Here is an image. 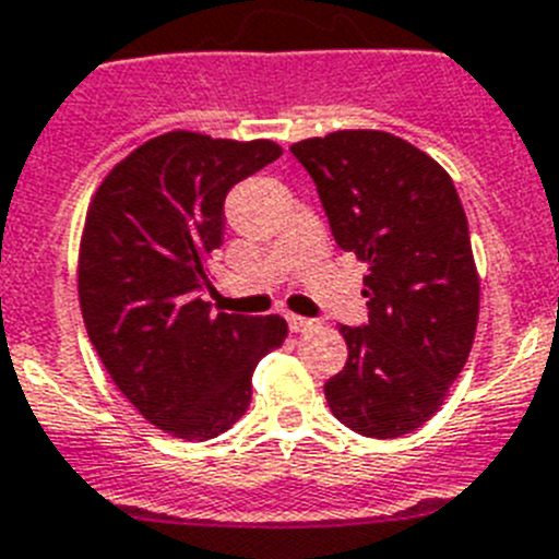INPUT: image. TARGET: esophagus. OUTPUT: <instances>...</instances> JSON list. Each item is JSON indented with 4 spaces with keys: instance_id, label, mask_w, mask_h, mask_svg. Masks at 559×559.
Instances as JSON below:
<instances>
[{
    "instance_id": "esophagus-1",
    "label": "esophagus",
    "mask_w": 559,
    "mask_h": 559,
    "mask_svg": "<svg viewBox=\"0 0 559 559\" xmlns=\"http://www.w3.org/2000/svg\"><path fill=\"white\" fill-rule=\"evenodd\" d=\"M288 326L294 332H307V330H313L316 321L313 319H305V316H294V313H290L288 316Z\"/></svg>"
}]
</instances>
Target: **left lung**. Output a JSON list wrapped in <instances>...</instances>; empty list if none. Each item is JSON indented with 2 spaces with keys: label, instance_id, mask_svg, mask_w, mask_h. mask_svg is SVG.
Segmentation results:
<instances>
[{
  "label": "left lung",
  "instance_id": "1",
  "mask_svg": "<svg viewBox=\"0 0 559 559\" xmlns=\"http://www.w3.org/2000/svg\"><path fill=\"white\" fill-rule=\"evenodd\" d=\"M313 177L335 243L368 263V321L341 326L349 360L324 396L366 438H399L435 416L468 360L479 276L454 182L413 143L341 130L290 146Z\"/></svg>",
  "mask_w": 559,
  "mask_h": 559
}]
</instances>
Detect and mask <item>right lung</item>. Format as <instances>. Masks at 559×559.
Here are the masks:
<instances>
[{
	"label": "right lung",
	"instance_id": "add662e5",
	"mask_svg": "<svg viewBox=\"0 0 559 559\" xmlns=\"http://www.w3.org/2000/svg\"><path fill=\"white\" fill-rule=\"evenodd\" d=\"M280 155L274 141L166 132L91 199L76 276L85 330L116 388L174 438L227 432L260 357L288 335L280 316H213L202 299L229 188Z\"/></svg>",
	"mask_w": 559,
	"mask_h": 559
}]
</instances>
